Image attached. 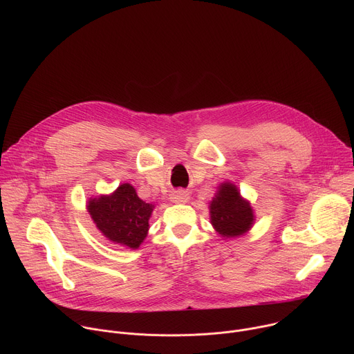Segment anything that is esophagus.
I'll use <instances>...</instances> for the list:
<instances>
[{
    "mask_svg": "<svg viewBox=\"0 0 354 354\" xmlns=\"http://www.w3.org/2000/svg\"><path fill=\"white\" fill-rule=\"evenodd\" d=\"M171 200L174 201V203H186V201L189 200V194L185 190H176L172 193Z\"/></svg>",
    "mask_w": 354,
    "mask_h": 354,
    "instance_id": "1",
    "label": "esophagus"
}]
</instances>
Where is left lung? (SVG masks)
I'll use <instances>...</instances> for the list:
<instances>
[{
    "instance_id": "1",
    "label": "left lung",
    "mask_w": 354,
    "mask_h": 354,
    "mask_svg": "<svg viewBox=\"0 0 354 354\" xmlns=\"http://www.w3.org/2000/svg\"><path fill=\"white\" fill-rule=\"evenodd\" d=\"M212 224L223 236L245 234L254 223V212L232 183H223L210 203Z\"/></svg>"
}]
</instances>
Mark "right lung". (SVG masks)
<instances>
[{
	"instance_id": "obj_1",
	"label": "right lung",
	"mask_w": 354,
	"mask_h": 354,
	"mask_svg": "<svg viewBox=\"0 0 354 354\" xmlns=\"http://www.w3.org/2000/svg\"><path fill=\"white\" fill-rule=\"evenodd\" d=\"M154 206L145 203L136 189L120 185L111 196L91 198L88 212L97 230L112 242L136 249L148 231V220Z\"/></svg>"
}]
</instances>
